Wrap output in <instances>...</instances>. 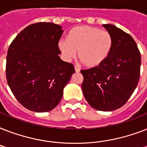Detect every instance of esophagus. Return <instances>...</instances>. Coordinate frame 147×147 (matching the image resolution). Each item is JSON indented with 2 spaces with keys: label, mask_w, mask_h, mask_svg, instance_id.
Segmentation results:
<instances>
[{
  "label": "esophagus",
  "mask_w": 147,
  "mask_h": 147,
  "mask_svg": "<svg viewBox=\"0 0 147 147\" xmlns=\"http://www.w3.org/2000/svg\"><path fill=\"white\" fill-rule=\"evenodd\" d=\"M75 70H76V72H79L80 71V69L78 66H75Z\"/></svg>",
  "instance_id": "34e87169"
}]
</instances>
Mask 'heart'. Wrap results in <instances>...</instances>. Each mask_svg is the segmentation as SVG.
<instances>
[{
    "mask_svg": "<svg viewBox=\"0 0 147 147\" xmlns=\"http://www.w3.org/2000/svg\"><path fill=\"white\" fill-rule=\"evenodd\" d=\"M58 47L67 62L78 59L85 66H99L109 56L113 47V38L107 30L91 26H78L70 30L68 39H61Z\"/></svg>",
    "mask_w": 147,
    "mask_h": 147,
    "instance_id": "1",
    "label": "heart"
}]
</instances>
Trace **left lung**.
<instances>
[{"label":"left lung","instance_id":"obj_1","mask_svg":"<svg viewBox=\"0 0 147 147\" xmlns=\"http://www.w3.org/2000/svg\"><path fill=\"white\" fill-rule=\"evenodd\" d=\"M113 38L107 59L99 66L81 70L84 97L93 108L111 111L121 107L137 88L141 56L132 36L112 24H103Z\"/></svg>","mask_w":147,"mask_h":147}]
</instances>
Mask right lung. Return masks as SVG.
Instances as JSON below:
<instances>
[{
	"instance_id": "1",
	"label": "right lung",
	"mask_w": 147,
	"mask_h": 147,
	"mask_svg": "<svg viewBox=\"0 0 147 147\" xmlns=\"http://www.w3.org/2000/svg\"><path fill=\"white\" fill-rule=\"evenodd\" d=\"M62 33L59 25L36 23L24 29L9 47L7 84L17 100L30 111L47 112L55 108L75 73L73 65L59 56Z\"/></svg>"
}]
</instances>
